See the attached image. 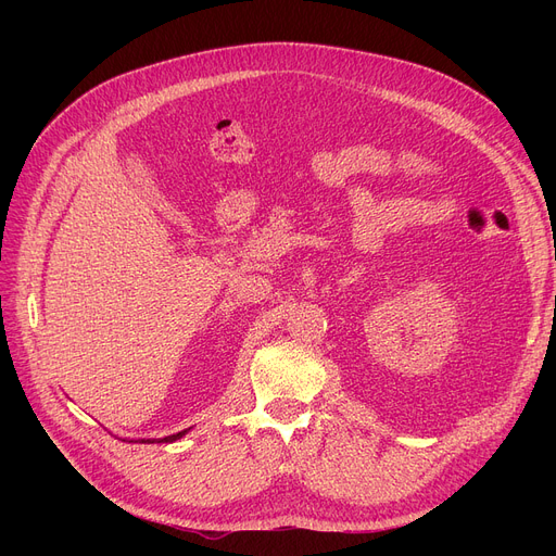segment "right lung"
Segmentation results:
<instances>
[{
	"mask_svg": "<svg viewBox=\"0 0 556 556\" xmlns=\"http://www.w3.org/2000/svg\"><path fill=\"white\" fill-rule=\"evenodd\" d=\"M187 430H182V432H175V434H168V437H164V440H160V442H164V444H168V442H175V440H180V437L185 434Z\"/></svg>",
	"mask_w": 556,
	"mask_h": 556,
	"instance_id": "obj_1",
	"label": "right lung"
}]
</instances>
